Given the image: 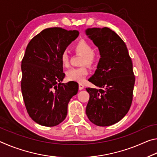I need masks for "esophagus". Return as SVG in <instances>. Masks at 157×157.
<instances>
[{"mask_svg":"<svg viewBox=\"0 0 157 157\" xmlns=\"http://www.w3.org/2000/svg\"><path fill=\"white\" fill-rule=\"evenodd\" d=\"M84 88V84L82 83H79V90H82Z\"/></svg>","mask_w":157,"mask_h":157,"instance_id":"34e87169","label":"esophagus"}]
</instances>
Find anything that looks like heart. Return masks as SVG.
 <instances>
[{"label":"heart","mask_w":157,"mask_h":157,"mask_svg":"<svg viewBox=\"0 0 157 157\" xmlns=\"http://www.w3.org/2000/svg\"><path fill=\"white\" fill-rule=\"evenodd\" d=\"M73 49L77 52L83 54L82 63V64L92 65L95 63L98 59V55L93 50L92 45L84 39H80L76 42L73 46ZM61 62L64 67H68L69 65V56L68 52L65 51L61 55ZM88 74V69L86 66H82L79 68H71L66 72V78L70 81L82 82Z\"/></svg>","instance_id":"b5f03b06"}]
</instances>
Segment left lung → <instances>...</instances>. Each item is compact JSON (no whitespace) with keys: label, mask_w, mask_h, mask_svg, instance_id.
<instances>
[{"label":"left lung","mask_w":157,"mask_h":157,"mask_svg":"<svg viewBox=\"0 0 157 157\" xmlns=\"http://www.w3.org/2000/svg\"><path fill=\"white\" fill-rule=\"evenodd\" d=\"M85 33L100 55L97 69L89 79L97 88L86 89L90 95L86 116L98 126L112 125L132 105L135 83L132 59L124 42L110 28H87Z\"/></svg>","instance_id":"8db88e82"}]
</instances>
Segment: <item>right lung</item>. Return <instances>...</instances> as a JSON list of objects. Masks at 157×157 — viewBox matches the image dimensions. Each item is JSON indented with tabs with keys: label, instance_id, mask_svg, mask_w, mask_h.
<instances>
[{
	"label": "right lung",
	"instance_id": "right-lung-1",
	"mask_svg": "<svg viewBox=\"0 0 157 157\" xmlns=\"http://www.w3.org/2000/svg\"><path fill=\"white\" fill-rule=\"evenodd\" d=\"M78 36L77 30L47 28L26 48L21 62V91L29 116L41 125L53 127L63 121L69 101L78 94L77 82L62 83L65 73L61 55Z\"/></svg>",
	"mask_w": 157,
	"mask_h": 157
}]
</instances>
